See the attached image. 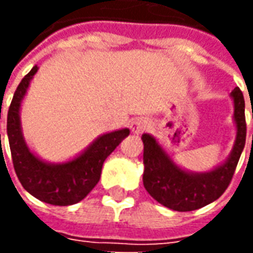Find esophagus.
Masks as SVG:
<instances>
[{
    "label": "esophagus",
    "instance_id": "obj_1",
    "mask_svg": "<svg viewBox=\"0 0 253 253\" xmlns=\"http://www.w3.org/2000/svg\"><path fill=\"white\" fill-rule=\"evenodd\" d=\"M131 131L134 134H142L149 128V123L146 119H143V118H138V119H134L131 122Z\"/></svg>",
    "mask_w": 253,
    "mask_h": 253
}]
</instances>
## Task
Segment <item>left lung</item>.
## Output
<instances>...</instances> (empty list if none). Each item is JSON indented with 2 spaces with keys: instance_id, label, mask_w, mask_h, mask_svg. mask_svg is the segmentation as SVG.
Instances as JSON below:
<instances>
[{
  "instance_id": "8db88e82",
  "label": "left lung",
  "mask_w": 253,
  "mask_h": 253,
  "mask_svg": "<svg viewBox=\"0 0 253 253\" xmlns=\"http://www.w3.org/2000/svg\"><path fill=\"white\" fill-rule=\"evenodd\" d=\"M233 121L236 139L232 152L222 164L207 172H191L176 164L159 141L143 134V186L150 196L175 211H192L217 201L228 188L243 153L247 137L245 103L243 92L234 88ZM253 116V112H252Z\"/></svg>"
}]
</instances>
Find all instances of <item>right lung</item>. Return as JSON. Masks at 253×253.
<instances>
[{"mask_svg": "<svg viewBox=\"0 0 253 253\" xmlns=\"http://www.w3.org/2000/svg\"><path fill=\"white\" fill-rule=\"evenodd\" d=\"M38 69L34 66L21 80L8 111L6 131L13 167L21 186L36 199L54 206H69L83 201L93 190L100 180L105 159L130 134V130L121 128L105 132L84 152L65 163L55 164L42 160L28 148L20 121L21 103Z\"/></svg>", "mask_w": 253, "mask_h": 253, "instance_id": "right-lung-1", "label": "right lung"}]
</instances>
